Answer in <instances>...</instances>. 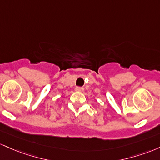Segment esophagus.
Returning a JSON list of instances; mask_svg holds the SVG:
<instances>
[{"mask_svg": "<svg viewBox=\"0 0 160 160\" xmlns=\"http://www.w3.org/2000/svg\"><path fill=\"white\" fill-rule=\"evenodd\" d=\"M84 88L82 87H76L75 88V91H78V92H83Z\"/></svg>", "mask_w": 160, "mask_h": 160, "instance_id": "34e87169", "label": "esophagus"}]
</instances>
